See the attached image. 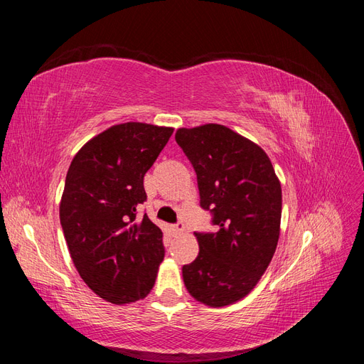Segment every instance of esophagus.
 I'll return each instance as SVG.
<instances>
[{
	"mask_svg": "<svg viewBox=\"0 0 364 364\" xmlns=\"http://www.w3.org/2000/svg\"><path fill=\"white\" fill-rule=\"evenodd\" d=\"M173 229H174V232H176V234H183L185 225H183L182 222H178V223H176V225L173 226Z\"/></svg>",
	"mask_w": 364,
	"mask_h": 364,
	"instance_id": "obj_1",
	"label": "esophagus"
}]
</instances>
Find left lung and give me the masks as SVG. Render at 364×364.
I'll list each match as a JSON object with an SVG mask.
<instances>
[{"instance_id":"left-lung-1","label":"left lung","mask_w":364,"mask_h":364,"mask_svg":"<svg viewBox=\"0 0 364 364\" xmlns=\"http://www.w3.org/2000/svg\"><path fill=\"white\" fill-rule=\"evenodd\" d=\"M176 142L193 164L200 206L215 232H196L199 255L182 267L188 293L209 306L243 299L277 250L282 191L259 146L222 124L178 129Z\"/></svg>"}]
</instances>
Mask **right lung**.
Instances as JSON below:
<instances>
[{"instance_id": "right-lung-1", "label": "right lung", "mask_w": 364, "mask_h": 364, "mask_svg": "<svg viewBox=\"0 0 364 364\" xmlns=\"http://www.w3.org/2000/svg\"><path fill=\"white\" fill-rule=\"evenodd\" d=\"M173 127L124 123L109 127L77 151L59 206L60 225L80 278L117 305L150 293L164 259L162 230L136 208L144 203V174Z\"/></svg>"}]
</instances>
